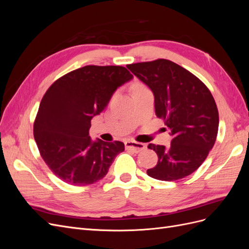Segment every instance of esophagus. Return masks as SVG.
<instances>
[{"instance_id":"obj_1","label":"esophagus","mask_w":249,"mask_h":249,"mask_svg":"<svg viewBox=\"0 0 249 249\" xmlns=\"http://www.w3.org/2000/svg\"><path fill=\"white\" fill-rule=\"evenodd\" d=\"M124 145L126 149L133 150L135 153H139L145 148V144H143V143H140V142H136V141H125Z\"/></svg>"}]
</instances>
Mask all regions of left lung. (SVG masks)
I'll use <instances>...</instances> for the list:
<instances>
[{
  "instance_id": "1",
  "label": "left lung",
  "mask_w": 249,
  "mask_h": 249,
  "mask_svg": "<svg viewBox=\"0 0 249 249\" xmlns=\"http://www.w3.org/2000/svg\"><path fill=\"white\" fill-rule=\"evenodd\" d=\"M152 90L156 115L168 126V147L150 143L158 163L147 175L160 180L188 177L206 160L216 141L219 115L212 93L190 71L166 59L126 66Z\"/></svg>"
}]
</instances>
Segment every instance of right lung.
I'll list each match as a JSON object with an SVG mask.
<instances>
[{
	"label": "right lung",
	"instance_id": "1",
	"mask_svg": "<svg viewBox=\"0 0 249 249\" xmlns=\"http://www.w3.org/2000/svg\"><path fill=\"white\" fill-rule=\"evenodd\" d=\"M132 79L123 66L87 65L58 79L43 95L34 138L42 159L63 182L74 186L95 183L124 150L120 141L92 140L89 129L116 89Z\"/></svg>",
	"mask_w": 249,
	"mask_h": 249
}]
</instances>
